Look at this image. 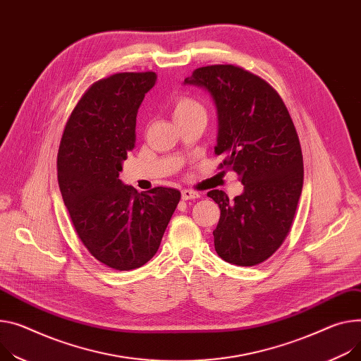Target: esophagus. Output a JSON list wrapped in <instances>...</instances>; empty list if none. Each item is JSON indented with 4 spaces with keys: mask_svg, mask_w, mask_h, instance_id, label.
I'll return each instance as SVG.
<instances>
[{
    "mask_svg": "<svg viewBox=\"0 0 361 361\" xmlns=\"http://www.w3.org/2000/svg\"><path fill=\"white\" fill-rule=\"evenodd\" d=\"M195 198H201V193H200V192L189 190V189H183V190H182V200H183V201L195 200Z\"/></svg>",
    "mask_w": 361,
    "mask_h": 361,
    "instance_id": "obj_1",
    "label": "esophagus"
}]
</instances>
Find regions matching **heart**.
Segmentation results:
<instances>
[{
    "mask_svg": "<svg viewBox=\"0 0 361 361\" xmlns=\"http://www.w3.org/2000/svg\"><path fill=\"white\" fill-rule=\"evenodd\" d=\"M197 114H205V109L195 98H192L189 95H182L176 98V101L173 102L172 116L175 121L185 120L188 117L197 116Z\"/></svg>",
    "mask_w": 361,
    "mask_h": 361,
    "instance_id": "1",
    "label": "heart"
}]
</instances>
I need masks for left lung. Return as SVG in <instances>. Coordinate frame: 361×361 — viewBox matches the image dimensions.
Listing matches in <instances>:
<instances>
[{"label": "left lung", "mask_w": 361, "mask_h": 361, "mask_svg": "<svg viewBox=\"0 0 361 361\" xmlns=\"http://www.w3.org/2000/svg\"><path fill=\"white\" fill-rule=\"evenodd\" d=\"M183 84L209 92L216 106L215 154L244 185L230 200L209 190L221 211L214 230L218 256L237 266H256L282 245L290 231L303 185V160L289 111L267 82L234 65L193 71Z\"/></svg>", "instance_id": "1"}]
</instances>
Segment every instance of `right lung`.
<instances>
[{
  "mask_svg": "<svg viewBox=\"0 0 361 361\" xmlns=\"http://www.w3.org/2000/svg\"><path fill=\"white\" fill-rule=\"evenodd\" d=\"M156 79L154 72H124L95 82L72 111L59 146L58 180L75 231L116 270L142 267L156 255L180 200L173 188L138 193L120 180L135 143L137 111Z\"/></svg>",
  "mask_w": 361,
  "mask_h": 361,
  "instance_id": "right-lung-1",
  "label": "right lung"
}]
</instances>
